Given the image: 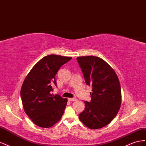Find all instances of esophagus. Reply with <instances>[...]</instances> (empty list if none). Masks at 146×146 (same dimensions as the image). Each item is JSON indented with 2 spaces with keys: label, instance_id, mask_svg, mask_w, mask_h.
<instances>
[{
  "label": "esophagus",
  "instance_id": "1",
  "mask_svg": "<svg viewBox=\"0 0 146 146\" xmlns=\"http://www.w3.org/2000/svg\"><path fill=\"white\" fill-rule=\"evenodd\" d=\"M68 101H70V102L77 101V98H68Z\"/></svg>",
  "mask_w": 146,
  "mask_h": 146
}]
</instances>
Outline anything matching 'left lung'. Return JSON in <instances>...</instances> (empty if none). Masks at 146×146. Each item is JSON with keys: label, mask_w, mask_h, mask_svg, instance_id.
Listing matches in <instances>:
<instances>
[{"label": "left lung", "mask_w": 146, "mask_h": 146, "mask_svg": "<svg viewBox=\"0 0 146 146\" xmlns=\"http://www.w3.org/2000/svg\"><path fill=\"white\" fill-rule=\"evenodd\" d=\"M87 85L92 87L90 102H84L86 108L79 118L86 127L98 129L109 124L117 114L122 95L119 78L107 62L98 57L76 58Z\"/></svg>", "instance_id": "left-lung-1"}]
</instances>
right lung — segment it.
I'll return each instance as SVG.
<instances>
[{
  "label": "right lung",
  "instance_id": "obj_1",
  "mask_svg": "<svg viewBox=\"0 0 146 146\" xmlns=\"http://www.w3.org/2000/svg\"><path fill=\"white\" fill-rule=\"evenodd\" d=\"M72 57L48 55L34 66L21 89L24 110L37 126L49 128L59 122L64 114L67 99L53 95L58 70Z\"/></svg>",
  "mask_w": 146,
  "mask_h": 146
}]
</instances>
